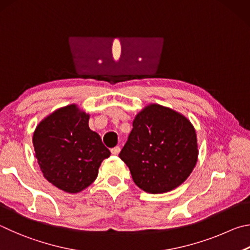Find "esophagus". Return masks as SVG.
Listing matches in <instances>:
<instances>
[{
  "label": "esophagus",
  "mask_w": 250,
  "mask_h": 250,
  "mask_svg": "<svg viewBox=\"0 0 250 250\" xmlns=\"http://www.w3.org/2000/svg\"><path fill=\"white\" fill-rule=\"evenodd\" d=\"M120 151H121L120 146H116V147H114L111 149V152L113 155H118V154H120Z\"/></svg>",
  "instance_id": "34e87169"
}]
</instances>
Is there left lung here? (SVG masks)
<instances>
[{
	"instance_id": "left-lung-1",
	"label": "left lung",
	"mask_w": 250,
	"mask_h": 250,
	"mask_svg": "<svg viewBox=\"0 0 250 250\" xmlns=\"http://www.w3.org/2000/svg\"><path fill=\"white\" fill-rule=\"evenodd\" d=\"M198 139L182 114L159 104L143 108L120 152L138 188L157 194L182 185L198 161Z\"/></svg>"
}]
</instances>
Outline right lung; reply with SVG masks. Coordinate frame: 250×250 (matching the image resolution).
<instances>
[{"instance_id":"1","label":"right lung","mask_w":250,"mask_h":250,"mask_svg":"<svg viewBox=\"0 0 250 250\" xmlns=\"http://www.w3.org/2000/svg\"><path fill=\"white\" fill-rule=\"evenodd\" d=\"M90 115L76 104L52 112L33 135L35 157L52 186L78 193L93 182L101 163L111 155L98 133L89 127Z\"/></svg>"}]
</instances>
